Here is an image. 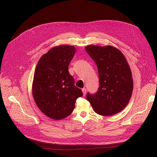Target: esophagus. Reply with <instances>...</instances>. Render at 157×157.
Segmentation results:
<instances>
[{"mask_svg": "<svg viewBox=\"0 0 157 157\" xmlns=\"http://www.w3.org/2000/svg\"><path fill=\"white\" fill-rule=\"evenodd\" d=\"M82 91L83 92V95H84V96H85V95H86V89L85 88H83L82 89Z\"/></svg>", "mask_w": 157, "mask_h": 157, "instance_id": "esophagus-1", "label": "esophagus"}]
</instances>
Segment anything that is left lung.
I'll use <instances>...</instances> for the list:
<instances>
[{
    "instance_id": "obj_1",
    "label": "left lung",
    "mask_w": 157,
    "mask_h": 157,
    "mask_svg": "<svg viewBox=\"0 0 157 157\" xmlns=\"http://www.w3.org/2000/svg\"><path fill=\"white\" fill-rule=\"evenodd\" d=\"M85 50L97 65L99 81L98 91L88 93L87 100L99 115H115L125 108L132 96L134 84L130 66L114 46L88 45Z\"/></svg>"
}]
</instances>
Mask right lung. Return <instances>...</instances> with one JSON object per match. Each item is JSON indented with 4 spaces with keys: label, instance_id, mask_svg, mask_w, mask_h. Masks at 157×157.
Instances as JSON below:
<instances>
[{
    "label": "right lung",
    "instance_id": "right-lung-1",
    "mask_svg": "<svg viewBox=\"0 0 157 157\" xmlns=\"http://www.w3.org/2000/svg\"><path fill=\"white\" fill-rule=\"evenodd\" d=\"M75 50L73 46H55L42 55L36 65L33 96L41 112L52 119L61 120L70 115L76 99L83 95L75 86L68 71Z\"/></svg>",
    "mask_w": 157,
    "mask_h": 157
}]
</instances>
